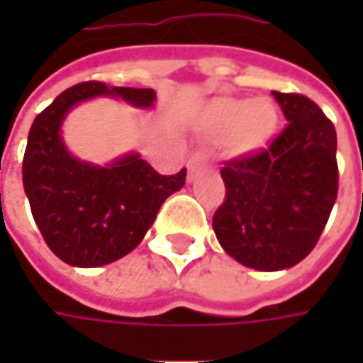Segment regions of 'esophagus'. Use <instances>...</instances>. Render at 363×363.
I'll use <instances>...</instances> for the list:
<instances>
[{"label": "esophagus", "instance_id": "obj_1", "mask_svg": "<svg viewBox=\"0 0 363 363\" xmlns=\"http://www.w3.org/2000/svg\"><path fill=\"white\" fill-rule=\"evenodd\" d=\"M203 165H206V160H203V155L200 153H196V155H191L188 161V172H189V182L194 179V174L198 172V169H202Z\"/></svg>", "mask_w": 363, "mask_h": 363}]
</instances>
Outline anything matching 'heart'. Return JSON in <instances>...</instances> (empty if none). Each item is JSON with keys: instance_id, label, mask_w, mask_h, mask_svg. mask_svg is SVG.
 Segmentation results:
<instances>
[{"instance_id": "b5f03b06", "label": "heart", "mask_w": 363, "mask_h": 363, "mask_svg": "<svg viewBox=\"0 0 363 363\" xmlns=\"http://www.w3.org/2000/svg\"><path fill=\"white\" fill-rule=\"evenodd\" d=\"M281 125L279 108L267 96L216 99L196 121L198 133L210 141H226L232 157H252L271 145Z\"/></svg>"}]
</instances>
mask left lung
<instances>
[{"instance_id": "1", "label": "left lung", "mask_w": 363, "mask_h": 363, "mask_svg": "<svg viewBox=\"0 0 363 363\" xmlns=\"http://www.w3.org/2000/svg\"><path fill=\"white\" fill-rule=\"evenodd\" d=\"M289 121L269 149L222 167L226 200L212 226L236 262L286 271L307 257L337 198L333 123L303 94L272 91Z\"/></svg>"}]
</instances>
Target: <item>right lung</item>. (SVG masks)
I'll return each mask as SVG.
<instances>
[{"label":"right lung","instance_id":"right-lung-1","mask_svg":"<svg viewBox=\"0 0 363 363\" xmlns=\"http://www.w3.org/2000/svg\"><path fill=\"white\" fill-rule=\"evenodd\" d=\"M115 99L151 111L153 89L82 82L54 99L32 123L23 155V191L50 250L70 267L115 262L143 240L161 203L184 188L186 169L157 174L141 153L129 151L106 165L82 161L62 137L64 119L80 103Z\"/></svg>","mask_w":363,"mask_h":363}]
</instances>
